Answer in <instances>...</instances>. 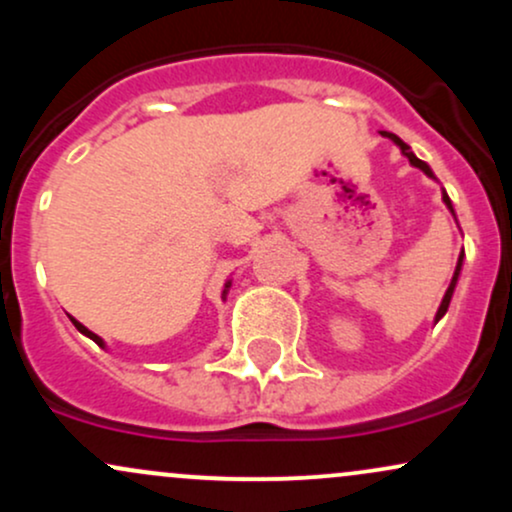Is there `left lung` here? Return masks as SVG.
Wrapping results in <instances>:
<instances>
[{
	"label": "left lung",
	"mask_w": 512,
	"mask_h": 512,
	"mask_svg": "<svg viewBox=\"0 0 512 512\" xmlns=\"http://www.w3.org/2000/svg\"><path fill=\"white\" fill-rule=\"evenodd\" d=\"M380 134H383L385 139H390L392 144H397V146H399V151H402V156H404V158H409V163H411V166H414V168H419V170H424V173L428 175V178L438 182L436 175H433L431 166H428L426 161H421V158H416L414 151H411V146H409V144H404L402 139L397 137V134H392V132H380ZM440 192H443V202H445V207H448V211H450V214H452V219H455V223H457L455 209H452V202H450L448 192H445V187H440ZM462 260H464V250L460 252V257H457V267H455V274H452V279H450V286H448V291H445L443 301H440V305H438V313H436V317H433V322H438L440 317H443L445 313H448V305H450V301H452V293H455V286H457V281H460V272H462Z\"/></svg>",
	"instance_id": "obj_1"
}]
</instances>
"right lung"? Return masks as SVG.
I'll return each instance as SVG.
<instances>
[{"label": "right lung", "mask_w": 512, "mask_h": 512, "mask_svg": "<svg viewBox=\"0 0 512 512\" xmlns=\"http://www.w3.org/2000/svg\"><path fill=\"white\" fill-rule=\"evenodd\" d=\"M231 286H233V281H231V279H226V284H223V291H221V301H226V296H228V291H231ZM69 320H72V325H74L76 330H79L81 334H84V337L93 339V342H96L98 346H101V349H105V342H103L101 337H98L96 332H91V330H88V327L81 325V322L76 320V317H72V315H69Z\"/></svg>", "instance_id": "1"}]
</instances>
